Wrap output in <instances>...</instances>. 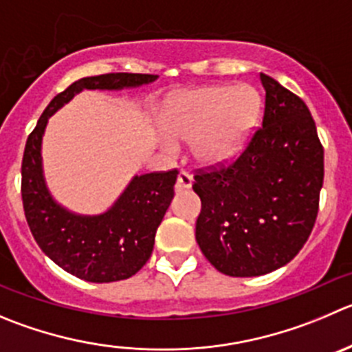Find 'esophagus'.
I'll return each instance as SVG.
<instances>
[{"label": "esophagus", "mask_w": 352, "mask_h": 352, "mask_svg": "<svg viewBox=\"0 0 352 352\" xmlns=\"http://www.w3.org/2000/svg\"><path fill=\"white\" fill-rule=\"evenodd\" d=\"M193 183V176L188 170H182L178 174V183H176V188L178 190H188Z\"/></svg>", "instance_id": "esophagus-1"}]
</instances>
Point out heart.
Instances as JSON below:
<instances>
[{"label": "heart", "instance_id": "b5f03b06", "mask_svg": "<svg viewBox=\"0 0 352 352\" xmlns=\"http://www.w3.org/2000/svg\"><path fill=\"white\" fill-rule=\"evenodd\" d=\"M261 96L252 86H209L170 100L162 117L167 135L160 142L193 140L192 152L202 164H217L240 148L261 112Z\"/></svg>", "mask_w": 352, "mask_h": 352}]
</instances>
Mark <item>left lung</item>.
Returning a JSON list of instances; mask_svg holds the SVG:
<instances>
[{"label":"left lung","mask_w":352,"mask_h":352,"mask_svg":"<svg viewBox=\"0 0 352 352\" xmlns=\"http://www.w3.org/2000/svg\"><path fill=\"white\" fill-rule=\"evenodd\" d=\"M263 122L239 157L195 169L202 210L195 236L206 259L228 276H259L302 249L320 207L323 145L306 103L261 74Z\"/></svg>","instance_id":"8db88e82"}]
</instances>
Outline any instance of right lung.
Masks as SVG:
<instances>
[{"mask_svg":"<svg viewBox=\"0 0 352 352\" xmlns=\"http://www.w3.org/2000/svg\"><path fill=\"white\" fill-rule=\"evenodd\" d=\"M153 74L110 72L82 78L55 96L29 135L22 159V204L39 249L67 273L95 283L126 280L150 259L160 221L174 197L178 169L135 176L113 207L100 216H78L60 207L45 185L41 140L48 117L82 89L135 88Z\"/></svg>","mask_w":352,"mask_h":352,"instance_id":"obj_1","label":"right lung"}]
</instances>
